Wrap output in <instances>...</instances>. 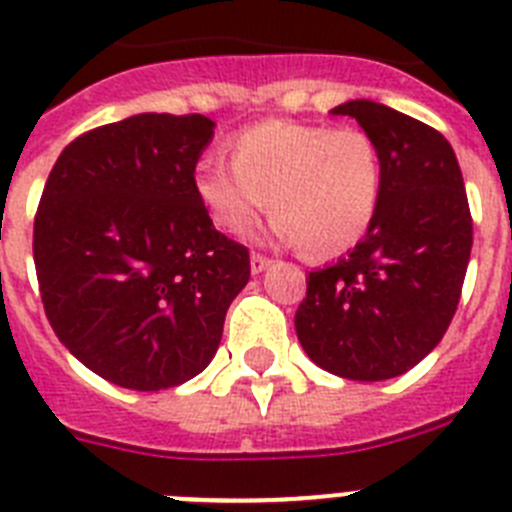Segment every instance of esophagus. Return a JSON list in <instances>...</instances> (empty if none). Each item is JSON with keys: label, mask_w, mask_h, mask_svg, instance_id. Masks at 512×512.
Segmentation results:
<instances>
[{"label": "esophagus", "mask_w": 512, "mask_h": 512, "mask_svg": "<svg viewBox=\"0 0 512 512\" xmlns=\"http://www.w3.org/2000/svg\"><path fill=\"white\" fill-rule=\"evenodd\" d=\"M269 266H271V259L261 256V253H253V256H251V274H261V271L269 269Z\"/></svg>", "instance_id": "34e87169"}]
</instances>
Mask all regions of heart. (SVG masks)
<instances>
[{
  "label": "heart",
  "mask_w": 512,
  "mask_h": 512,
  "mask_svg": "<svg viewBox=\"0 0 512 512\" xmlns=\"http://www.w3.org/2000/svg\"><path fill=\"white\" fill-rule=\"evenodd\" d=\"M230 164L202 158L194 197L212 225L241 235L269 207L271 235L325 259L354 248L374 223L384 187L377 140L359 128L269 120L228 143Z\"/></svg>",
  "instance_id": "b5f03b06"
}]
</instances>
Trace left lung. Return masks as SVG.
<instances>
[{
    "instance_id": "1",
    "label": "left lung",
    "mask_w": 512,
    "mask_h": 512,
    "mask_svg": "<svg viewBox=\"0 0 512 512\" xmlns=\"http://www.w3.org/2000/svg\"><path fill=\"white\" fill-rule=\"evenodd\" d=\"M330 115L354 117L377 140L384 187L354 251L310 271L295 328L320 369L379 382L413 369L443 338L472 253V215L454 148L425 122L372 99Z\"/></svg>"
}]
</instances>
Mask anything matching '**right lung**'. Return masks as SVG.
I'll return each mask as SVG.
<instances>
[{
	"label": "right lung",
	"instance_id": "1",
	"mask_svg": "<svg viewBox=\"0 0 512 512\" xmlns=\"http://www.w3.org/2000/svg\"><path fill=\"white\" fill-rule=\"evenodd\" d=\"M215 135L205 115H143L63 148L33 256L45 315L81 364L156 392L197 377L251 277L248 248L217 233L192 189Z\"/></svg>",
	"mask_w": 512,
	"mask_h": 512
}]
</instances>
